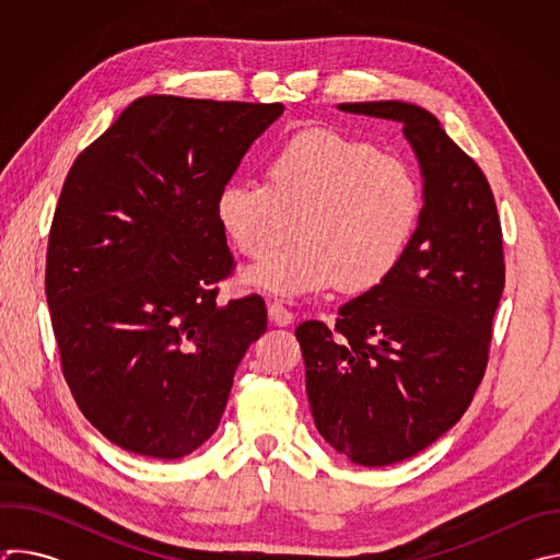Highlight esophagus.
<instances>
[{"mask_svg":"<svg viewBox=\"0 0 560 560\" xmlns=\"http://www.w3.org/2000/svg\"><path fill=\"white\" fill-rule=\"evenodd\" d=\"M268 316H270V322L275 326H279V328H285V326H290L294 322V314L283 303H279V301L268 305Z\"/></svg>","mask_w":560,"mask_h":560,"instance_id":"34e87169","label":"esophagus"}]
</instances>
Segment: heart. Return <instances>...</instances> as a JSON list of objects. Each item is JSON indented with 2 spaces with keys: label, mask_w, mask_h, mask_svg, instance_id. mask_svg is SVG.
<instances>
[{
  "label": "heart",
  "mask_w": 560,
  "mask_h": 560,
  "mask_svg": "<svg viewBox=\"0 0 560 560\" xmlns=\"http://www.w3.org/2000/svg\"><path fill=\"white\" fill-rule=\"evenodd\" d=\"M266 179L225 184L214 210L250 259L282 243L295 221L298 242L244 272V283L288 299L337 283L376 288L404 259L421 217V184L404 159L328 128L279 143Z\"/></svg>",
  "instance_id": "b5f03b06"
}]
</instances>
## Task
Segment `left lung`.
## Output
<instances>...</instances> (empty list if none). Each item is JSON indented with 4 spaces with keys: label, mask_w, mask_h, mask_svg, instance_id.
I'll list each match as a JSON object with an SVG mask.
<instances>
[{
    "label": "left lung",
    "mask_w": 560,
    "mask_h": 560,
    "mask_svg": "<svg viewBox=\"0 0 560 560\" xmlns=\"http://www.w3.org/2000/svg\"><path fill=\"white\" fill-rule=\"evenodd\" d=\"M337 108L401 126L423 179L394 272L343 303L335 330L296 328L318 434L352 463L381 467L432 445L471 404L505 285L503 238L486 175L432 113L394 100Z\"/></svg>",
    "instance_id": "8db88e82"
}]
</instances>
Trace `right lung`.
I'll return each instance as SVG.
<instances>
[{"label":"right lung","instance_id":"add662e5","mask_svg":"<svg viewBox=\"0 0 560 560\" xmlns=\"http://www.w3.org/2000/svg\"><path fill=\"white\" fill-rule=\"evenodd\" d=\"M281 115L145 95L63 182L46 257L52 332L79 410L128 452L171 460L206 443L268 328L257 294L217 303L232 255L214 203Z\"/></svg>","mask_w":560,"mask_h":560}]
</instances>
